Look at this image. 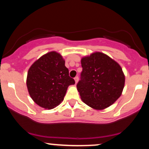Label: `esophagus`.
Listing matches in <instances>:
<instances>
[{"label": "esophagus", "instance_id": "1", "mask_svg": "<svg viewBox=\"0 0 149 149\" xmlns=\"http://www.w3.org/2000/svg\"><path fill=\"white\" fill-rule=\"evenodd\" d=\"M74 80H75V83H76V84H77V83H78V76L75 77Z\"/></svg>", "mask_w": 149, "mask_h": 149}]
</instances>
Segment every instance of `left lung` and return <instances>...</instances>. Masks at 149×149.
Wrapping results in <instances>:
<instances>
[{
  "mask_svg": "<svg viewBox=\"0 0 149 149\" xmlns=\"http://www.w3.org/2000/svg\"><path fill=\"white\" fill-rule=\"evenodd\" d=\"M81 80L77 84L82 101L96 110L110 107L122 95L125 75L115 60L100 52L81 59Z\"/></svg>",
  "mask_w": 149,
  "mask_h": 149,
  "instance_id": "obj_1",
  "label": "left lung"
}]
</instances>
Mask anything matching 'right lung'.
I'll return each mask as SVG.
<instances>
[{
	"label": "right lung",
	"instance_id": "add662e5",
	"mask_svg": "<svg viewBox=\"0 0 149 149\" xmlns=\"http://www.w3.org/2000/svg\"><path fill=\"white\" fill-rule=\"evenodd\" d=\"M74 84L64 58L55 51L41 56L31 66L27 73L26 86L30 97L45 109L59 105L64 100L68 87Z\"/></svg>",
	"mask_w": 149,
	"mask_h": 149
}]
</instances>
